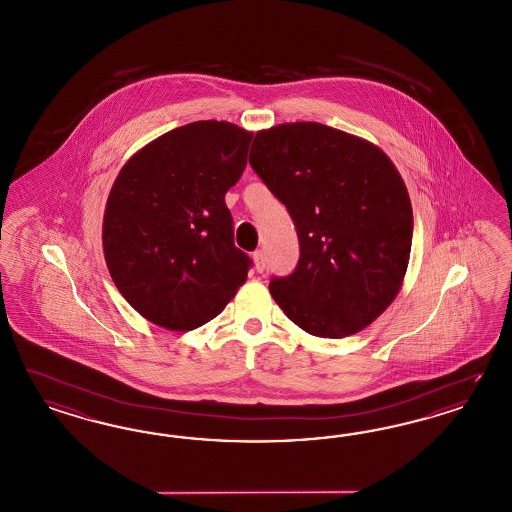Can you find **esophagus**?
I'll return each instance as SVG.
<instances>
[{
  "label": "esophagus",
  "mask_w": 512,
  "mask_h": 512,
  "mask_svg": "<svg viewBox=\"0 0 512 512\" xmlns=\"http://www.w3.org/2000/svg\"><path fill=\"white\" fill-rule=\"evenodd\" d=\"M252 258H254V265H256V271H258V273H262V271H264L265 269L264 252H262V250H256Z\"/></svg>",
  "instance_id": "obj_1"
}]
</instances>
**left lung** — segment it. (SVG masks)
Masks as SVG:
<instances>
[{
    "instance_id": "1",
    "label": "left lung",
    "mask_w": 512,
    "mask_h": 512,
    "mask_svg": "<svg viewBox=\"0 0 512 512\" xmlns=\"http://www.w3.org/2000/svg\"><path fill=\"white\" fill-rule=\"evenodd\" d=\"M248 162L284 203L299 239L292 275L269 292L301 330L341 339L396 299L413 243V207L373 143L318 122L256 133Z\"/></svg>"
}]
</instances>
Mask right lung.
<instances>
[{"label": "right lung", "instance_id": "right-lung-1", "mask_svg": "<svg viewBox=\"0 0 512 512\" xmlns=\"http://www.w3.org/2000/svg\"><path fill=\"white\" fill-rule=\"evenodd\" d=\"M252 133L199 120L135 152L103 216V252L118 292L141 316L190 331L222 313L252 260L233 243L224 196L247 167Z\"/></svg>", "mask_w": 512, "mask_h": 512}]
</instances>
